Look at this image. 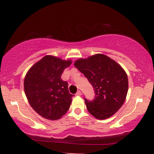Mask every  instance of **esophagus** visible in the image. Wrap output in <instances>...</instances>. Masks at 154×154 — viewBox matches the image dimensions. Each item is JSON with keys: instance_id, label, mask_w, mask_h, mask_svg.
<instances>
[{"instance_id": "esophagus-1", "label": "esophagus", "mask_w": 154, "mask_h": 154, "mask_svg": "<svg viewBox=\"0 0 154 154\" xmlns=\"http://www.w3.org/2000/svg\"><path fill=\"white\" fill-rule=\"evenodd\" d=\"M76 94V95H78V96H81V94H82V93H81V92L80 91V90H79V91L76 92V94Z\"/></svg>"}]
</instances>
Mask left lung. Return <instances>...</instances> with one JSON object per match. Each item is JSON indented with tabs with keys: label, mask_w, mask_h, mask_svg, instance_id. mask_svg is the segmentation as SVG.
I'll use <instances>...</instances> for the list:
<instances>
[{
	"label": "left lung",
	"mask_w": 154,
	"mask_h": 154,
	"mask_svg": "<svg viewBox=\"0 0 154 154\" xmlns=\"http://www.w3.org/2000/svg\"><path fill=\"white\" fill-rule=\"evenodd\" d=\"M74 66L83 73L93 87V101L85 99L90 114L100 120L106 119L119 111L128 90L127 73L120 64L108 56L97 54L79 59Z\"/></svg>",
	"instance_id": "obj_1"
}]
</instances>
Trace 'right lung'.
I'll return each mask as SVG.
<instances>
[{
	"label": "right lung",
	"mask_w": 154,
	"mask_h": 154,
	"mask_svg": "<svg viewBox=\"0 0 154 154\" xmlns=\"http://www.w3.org/2000/svg\"><path fill=\"white\" fill-rule=\"evenodd\" d=\"M71 63L70 60L46 55L25 75L24 87L28 102L44 119H60L70 107L73 94L69 93L68 83L62 81L61 75Z\"/></svg>",
	"instance_id": "1"
}]
</instances>
